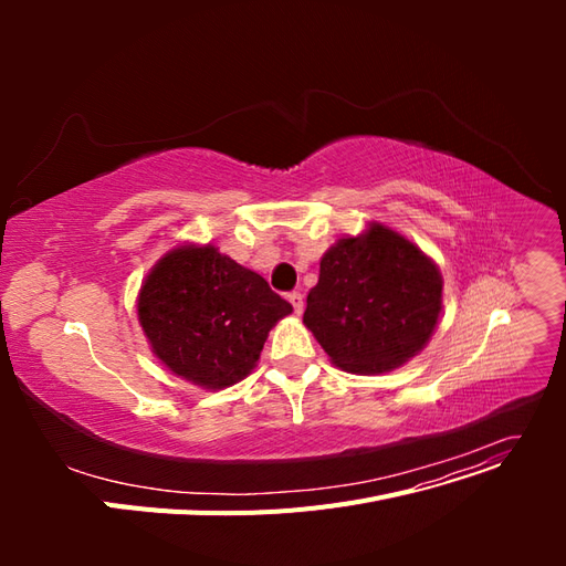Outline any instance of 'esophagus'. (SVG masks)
I'll return each mask as SVG.
<instances>
[{"label": "esophagus", "mask_w": 566, "mask_h": 566, "mask_svg": "<svg viewBox=\"0 0 566 566\" xmlns=\"http://www.w3.org/2000/svg\"><path fill=\"white\" fill-rule=\"evenodd\" d=\"M287 300H290V304H293L295 314H302V312H304V297H302V293H297V290H293V293L287 295Z\"/></svg>", "instance_id": "1"}]
</instances>
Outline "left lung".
Wrapping results in <instances>:
<instances>
[{"label": "left lung", "mask_w": 566, "mask_h": 566, "mask_svg": "<svg viewBox=\"0 0 566 566\" xmlns=\"http://www.w3.org/2000/svg\"><path fill=\"white\" fill-rule=\"evenodd\" d=\"M439 266L382 224L323 254L304 325L342 370L387 373L416 356L441 314Z\"/></svg>", "instance_id": "left-lung-1"}]
</instances>
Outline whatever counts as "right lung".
<instances>
[{
  "label": "right lung",
  "instance_id": "right-lung-1",
  "mask_svg": "<svg viewBox=\"0 0 566 566\" xmlns=\"http://www.w3.org/2000/svg\"><path fill=\"white\" fill-rule=\"evenodd\" d=\"M136 312L169 370L198 387L224 389L250 375L269 331L293 306L214 245H181L153 266Z\"/></svg>",
  "mask_w": 566,
  "mask_h": 566
}]
</instances>
